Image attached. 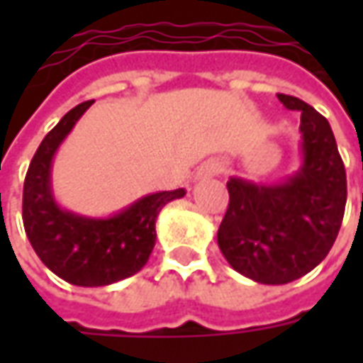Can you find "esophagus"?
I'll list each match as a JSON object with an SVG mask.
<instances>
[{"label":"esophagus","instance_id":"1","mask_svg":"<svg viewBox=\"0 0 363 363\" xmlns=\"http://www.w3.org/2000/svg\"><path fill=\"white\" fill-rule=\"evenodd\" d=\"M223 171V165L218 163V161H206L200 165L198 169V174L196 179H210V177H218V174Z\"/></svg>","mask_w":363,"mask_h":363}]
</instances>
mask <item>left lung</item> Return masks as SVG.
<instances>
[{"mask_svg":"<svg viewBox=\"0 0 363 363\" xmlns=\"http://www.w3.org/2000/svg\"><path fill=\"white\" fill-rule=\"evenodd\" d=\"M301 112V167L276 184L231 177L218 245L237 272L288 284L311 272L335 245L346 206V171L330 124L301 99L278 93Z\"/></svg>","mask_w":363,"mask_h":363,"instance_id":"8db88e82","label":"left lung"}]
</instances>
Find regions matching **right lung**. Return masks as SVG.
<instances>
[{"instance_id":"obj_1","label":"right lung","mask_w":363,"mask_h":363,"mask_svg":"<svg viewBox=\"0 0 363 363\" xmlns=\"http://www.w3.org/2000/svg\"><path fill=\"white\" fill-rule=\"evenodd\" d=\"M91 104H77L46 134L23 186V223L38 259L62 280L83 288L108 286L140 272L155 247L159 212L186 194L184 189L147 194L111 218L64 210L52 192V161Z\"/></svg>"}]
</instances>
